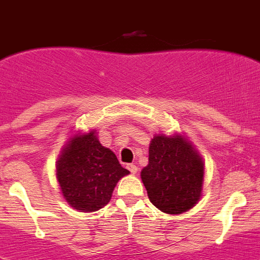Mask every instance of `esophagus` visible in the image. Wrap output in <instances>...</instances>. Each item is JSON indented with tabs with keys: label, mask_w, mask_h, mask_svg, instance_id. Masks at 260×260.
Segmentation results:
<instances>
[{
	"label": "esophagus",
	"mask_w": 260,
	"mask_h": 260,
	"mask_svg": "<svg viewBox=\"0 0 260 260\" xmlns=\"http://www.w3.org/2000/svg\"><path fill=\"white\" fill-rule=\"evenodd\" d=\"M126 168H127L128 171L132 172L133 174H135L138 172V167H137V165H134V164H127V165H126Z\"/></svg>",
	"instance_id": "34e87169"
}]
</instances>
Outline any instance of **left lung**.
Returning a JSON list of instances; mask_svg holds the SVG:
<instances>
[{
  "label": "left lung",
  "instance_id": "1",
  "mask_svg": "<svg viewBox=\"0 0 260 260\" xmlns=\"http://www.w3.org/2000/svg\"><path fill=\"white\" fill-rule=\"evenodd\" d=\"M204 164L182 135H155L141 178L151 203L171 215L186 212L202 197Z\"/></svg>",
  "mask_w": 260,
  "mask_h": 260
}]
</instances>
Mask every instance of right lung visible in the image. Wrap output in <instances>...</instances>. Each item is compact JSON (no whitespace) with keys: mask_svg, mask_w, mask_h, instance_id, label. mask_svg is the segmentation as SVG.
<instances>
[{"mask_svg":"<svg viewBox=\"0 0 260 260\" xmlns=\"http://www.w3.org/2000/svg\"><path fill=\"white\" fill-rule=\"evenodd\" d=\"M62 195L71 207L93 212L109 203L113 190L130 172L100 144L95 130L70 138L56 165Z\"/></svg>","mask_w":260,"mask_h":260,"instance_id":"1","label":"right lung"}]
</instances>
